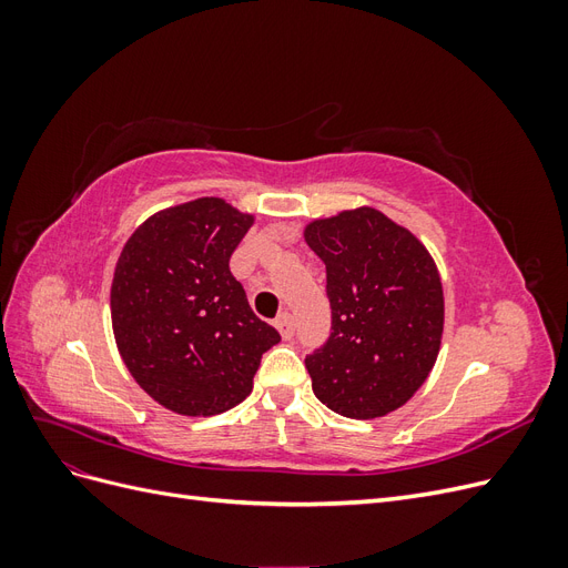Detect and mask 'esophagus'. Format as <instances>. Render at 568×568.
<instances>
[{
  "mask_svg": "<svg viewBox=\"0 0 568 568\" xmlns=\"http://www.w3.org/2000/svg\"><path fill=\"white\" fill-rule=\"evenodd\" d=\"M274 326H277V332L282 334V338H284V341L294 338L296 326H294V317H291L288 313H282L277 320H274Z\"/></svg>",
  "mask_w": 568,
  "mask_h": 568,
  "instance_id": "esophagus-1",
  "label": "esophagus"
}]
</instances>
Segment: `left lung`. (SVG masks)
Masks as SVG:
<instances>
[{"mask_svg":"<svg viewBox=\"0 0 568 568\" xmlns=\"http://www.w3.org/2000/svg\"><path fill=\"white\" fill-rule=\"evenodd\" d=\"M326 265L332 334L305 357L317 398L336 415L376 419L432 374L445 303L432 253L382 211L353 209L305 225Z\"/></svg>","mask_w":568,"mask_h":568,"instance_id":"obj_1","label":"left lung"}]
</instances>
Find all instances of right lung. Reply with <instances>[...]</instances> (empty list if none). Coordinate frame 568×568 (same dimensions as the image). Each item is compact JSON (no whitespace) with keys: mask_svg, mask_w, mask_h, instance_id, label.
I'll return each instance as SVG.
<instances>
[{"mask_svg":"<svg viewBox=\"0 0 568 568\" xmlns=\"http://www.w3.org/2000/svg\"><path fill=\"white\" fill-rule=\"evenodd\" d=\"M253 215L217 196L153 213L120 251L111 322L120 357L153 400L186 417L242 403L280 334L255 317L230 257Z\"/></svg>","mask_w":568,"mask_h":568,"instance_id":"add662e5","label":"right lung"}]
</instances>
